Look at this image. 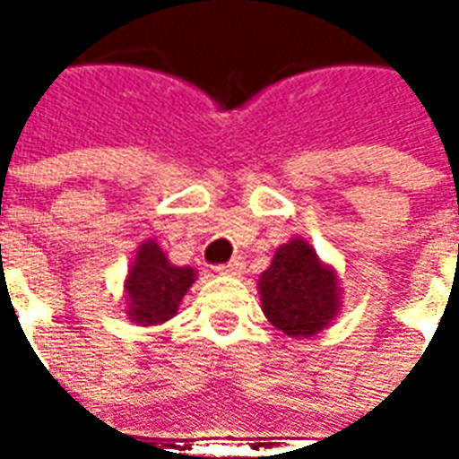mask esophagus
Returning <instances> with one entry per match:
<instances>
[{
  "mask_svg": "<svg viewBox=\"0 0 459 459\" xmlns=\"http://www.w3.org/2000/svg\"><path fill=\"white\" fill-rule=\"evenodd\" d=\"M216 272L221 273V276H238V273L243 272V262L240 259H230L226 264H219L216 266Z\"/></svg>",
  "mask_w": 459,
  "mask_h": 459,
  "instance_id": "34e87169",
  "label": "esophagus"
}]
</instances>
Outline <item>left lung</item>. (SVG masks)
Returning a JSON list of instances; mask_svg holds the SVG:
<instances>
[{
    "label": "left lung",
    "instance_id": "1",
    "mask_svg": "<svg viewBox=\"0 0 459 459\" xmlns=\"http://www.w3.org/2000/svg\"><path fill=\"white\" fill-rule=\"evenodd\" d=\"M257 286L264 316L290 338L319 333L341 312L335 269L300 238L281 245Z\"/></svg>",
    "mask_w": 459,
    "mask_h": 459
}]
</instances>
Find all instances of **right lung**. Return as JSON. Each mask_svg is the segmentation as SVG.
<instances>
[{"instance_id": "add662e5", "label": "right lung", "mask_w": 459, "mask_h": 459, "mask_svg": "<svg viewBox=\"0 0 459 459\" xmlns=\"http://www.w3.org/2000/svg\"><path fill=\"white\" fill-rule=\"evenodd\" d=\"M195 279L197 272L193 266L171 264L157 240H145L126 279L128 319L140 326H157L173 319Z\"/></svg>"}]
</instances>
